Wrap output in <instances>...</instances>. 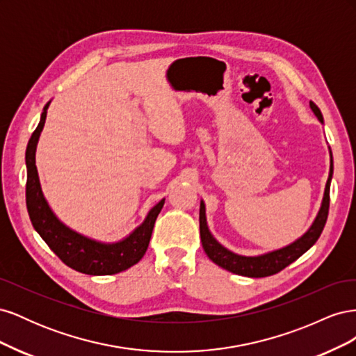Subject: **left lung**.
I'll return each mask as SVG.
<instances>
[{
	"label": "left lung",
	"instance_id": "left-lung-1",
	"mask_svg": "<svg viewBox=\"0 0 356 356\" xmlns=\"http://www.w3.org/2000/svg\"><path fill=\"white\" fill-rule=\"evenodd\" d=\"M310 108L314 114L318 117L321 124H324V117H322L321 110L310 101ZM330 149V172H328V179L324 190V197L321 202V208L316 213L314 222L310 224V227L297 238L294 242L288 243L286 246L277 248V250L268 251L264 254L258 255H241L230 251L229 248L221 245L217 239L213 238L208 227V220H207V207H204V202L200 200V211H199V222H200V239L202 246L204 252L209 257L215 264L225 268L232 273L248 276V277H264L270 276L277 272H281L282 268L289 266L293 261H296L298 257L303 255L306 251H309L315 242L319 239V236L324 230V225L327 222L328 217V208H330V186L332 179V153Z\"/></svg>",
	"mask_w": 356,
	"mask_h": 356
}]
</instances>
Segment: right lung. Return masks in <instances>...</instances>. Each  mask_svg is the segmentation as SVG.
Segmentation results:
<instances>
[{
  "mask_svg": "<svg viewBox=\"0 0 356 356\" xmlns=\"http://www.w3.org/2000/svg\"><path fill=\"white\" fill-rule=\"evenodd\" d=\"M50 102L51 101L42 108L40 123L29 139L25 154L28 172L26 208L31 222L41 236V239L50 246V250L74 270L93 276L115 275L127 270L144 257L149 239H152L156 218L165 204V199L157 202L148 211L144 221L126 238L115 242H102L89 238L60 221L44 197L35 166L37 144L46 123Z\"/></svg>",
  "mask_w": 356,
  "mask_h": 356,
  "instance_id": "1",
  "label": "right lung"
}]
</instances>
